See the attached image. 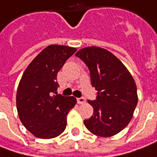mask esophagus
<instances>
[{
    "label": "esophagus",
    "instance_id": "esophagus-1",
    "mask_svg": "<svg viewBox=\"0 0 157 157\" xmlns=\"http://www.w3.org/2000/svg\"><path fill=\"white\" fill-rule=\"evenodd\" d=\"M85 98L84 97H80V98H77V102H78L79 104H83L85 103Z\"/></svg>",
    "mask_w": 157,
    "mask_h": 157
}]
</instances>
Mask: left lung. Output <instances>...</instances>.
I'll use <instances>...</instances> for the list:
<instances>
[{
  "label": "left lung",
  "instance_id": "left-lung-1",
  "mask_svg": "<svg viewBox=\"0 0 157 157\" xmlns=\"http://www.w3.org/2000/svg\"><path fill=\"white\" fill-rule=\"evenodd\" d=\"M75 56L88 66L91 85L97 90L96 99L88 101L93 116L84 124L96 136H112L132 119L138 101L136 82L122 62L104 48H84Z\"/></svg>",
  "mask_w": 157,
  "mask_h": 157
}]
</instances>
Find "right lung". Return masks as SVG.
I'll return each mask as SVG.
<instances>
[{"mask_svg":"<svg viewBox=\"0 0 157 157\" xmlns=\"http://www.w3.org/2000/svg\"><path fill=\"white\" fill-rule=\"evenodd\" d=\"M76 48L49 45L31 62L20 81L16 107L20 120L35 136H58L67 125V115L76 103L74 96L57 94V73Z\"/></svg>","mask_w":157,"mask_h":157,"instance_id":"1","label":"right lung"}]
</instances>
